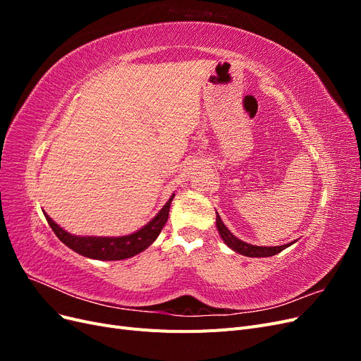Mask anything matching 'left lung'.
Segmentation results:
<instances>
[{"mask_svg":"<svg viewBox=\"0 0 361 361\" xmlns=\"http://www.w3.org/2000/svg\"><path fill=\"white\" fill-rule=\"evenodd\" d=\"M216 228H218V233H220L221 239L227 247H231L233 251H236V253L244 255L247 257H269V256H274V255L280 253L281 250L290 247L295 243V241H292L289 244H283V245H277V247L251 245L248 243L241 241V239L236 238L231 231H228V228L224 226L221 216L218 215V212H216Z\"/></svg>","mask_w":361,"mask_h":361,"instance_id":"8db88e82","label":"left lung"}]
</instances>
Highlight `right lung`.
<instances>
[{"label":"right lung","mask_w":361,"mask_h":361,"mask_svg":"<svg viewBox=\"0 0 361 361\" xmlns=\"http://www.w3.org/2000/svg\"><path fill=\"white\" fill-rule=\"evenodd\" d=\"M174 199V194L170 195L167 203L162 206V209L152 218V220L140 228V231L125 235V236H80L72 235L60 227L52 218L45 214V218L54 233L57 235L60 241L68 245L76 253L96 260H123L133 257L141 251H145L149 245L154 244L158 235L161 233L164 224L167 223L170 204Z\"/></svg>","instance_id":"obj_1"}]
</instances>
